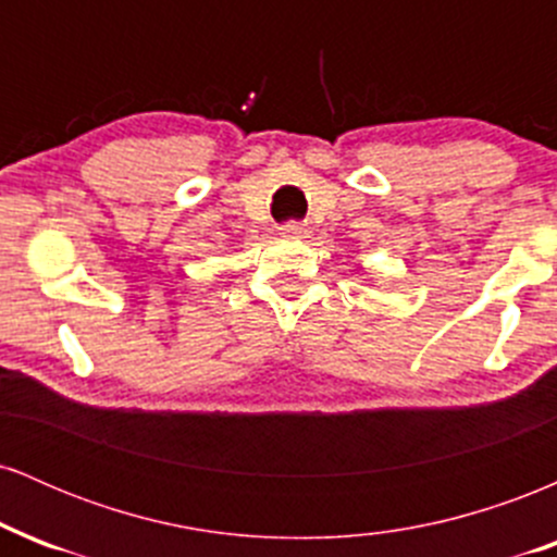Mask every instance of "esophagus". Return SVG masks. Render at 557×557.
Wrapping results in <instances>:
<instances>
[{"label":"esophagus","mask_w":557,"mask_h":557,"mask_svg":"<svg viewBox=\"0 0 557 557\" xmlns=\"http://www.w3.org/2000/svg\"><path fill=\"white\" fill-rule=\"evenodd\" d=\"M280 230H283V235H287V238H306L309 235V225H304V222H287Z\"/></svg>","instance_id":"obj_1"}]
</instances>
